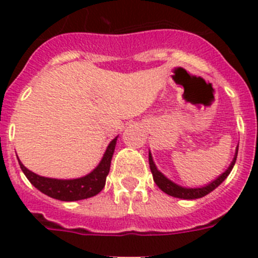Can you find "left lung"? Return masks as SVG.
I'll return each instance as SVG.
<instances>
[{
	"label": "left lung",
	"instance_id": "8db88e82",
	"mask_svg": "<svg viewBox=\"0 0 258 258\" xmlns=\"http://www.w3.org/2000/svg\"><path fill=\"white\" fill-rule=\"evenodd\" d=\"M236 156H238V151L235 152V156H234V159H232L229 168H227V169L225 170V172H223L217 179H214L213 182H211V183L204 186V187H198V188L182 187V186H179V184L174 183V182H172L170 179L166 178L163 173L157 170L156 165H155L154 160H152L151 152L149 154V161H150V169H151L152 175H154L155 183L159 186V188H160L161 191H164V192L170 195V197L179 198V199L192 200V199H199V198L206 197V195H208L211 191H213L214 188L218 187V186H220V184L227 178V175L230 174V172H231L232 166H234V164H235L236 161Z\"/></svg>",
	"mask_w": 258,
	"mask_h": 258
}]
</instances>
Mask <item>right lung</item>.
Segmentation results:
<instances>
[{
  "instance_id": "add662e5",
  "label": "right lung",
  "mask_w": 258,
  "mask_h": 258,
  "mask_svg": "<svg viewBox=\"0 0 258 258\" xmlns=\"http://www.w3.org/2000/svg\"><path fill=\"white\" fill-rule=\"evenodd\" d=\"M116 141H117V137L111 141L97 168L92 173H89L81 178L55 179L41 177V175L27 169L26 166L20 163L19 159L18 160H19L20 168L28 181L41 192H44L45 195L52 198V199L61 200V202H76V200L94 197L103 190L109 172V166H111L113 151H115Z\"/></svg>"
}]
</instances>
